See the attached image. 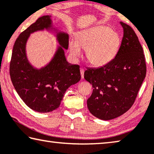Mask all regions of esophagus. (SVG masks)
Listing matches in <instances>:
<instances>
[{
  "instance_id": "34e87169",
  "label": "esophagus",
  "mask_w": 154,
  "mask_h": 154,
  "mask_svg": "<svg viewBox=\"0 0 154 154\" xmlns=\"http://www.w3.org/2000/svg\"><path fill=\"white\" fill-rule=\"evenodd\" d=\"M80 72H81V76H82V79H84V68H81V69H80Z\"/></svg>"
}]
</instances>
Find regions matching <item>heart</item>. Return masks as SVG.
Segmentation results:
<instances>
[{
    "label": "heart",
    "instance_id": "b5f03b06",
    "mask_svg": "<svg viewBox=\"0 0 154 154\" xmlns=\"http://www.w3.org/2000/svg\"><path fill=\"white\" fill-rule=\"evenodd\" d=\"M121 45V38L108 26H97L86 29L77 35V40L70 39L68 43L70 53L75 59L82 54L81 47L86 51L90 64L101 66L115 57Z\"/></svg>",
    "mask_w": 154,
    "mask_h": 154
}]
</instances>
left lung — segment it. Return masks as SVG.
Returning <instances> with one entry per match:
<instances>
[{"mask_svg":"<svg viewBox=\"0 0 154 154\" xmlns=\"http://www.w3.org/2000/svg\"><path fill=\"white\" fill-rule=\"evenodd\" d=\"M123 37L118 53L103 66L87 68L84 78L92 84L87 106L92 115L110 120L122 115L134 104L146 76L143 49L133 29L121 22Z\"/></svg>","mask_w":154,"mask_h":154,"instance_id":"1","label":"left lung"}]
</instances>
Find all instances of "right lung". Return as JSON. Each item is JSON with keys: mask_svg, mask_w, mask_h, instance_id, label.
<instances>
[{"mask_svg": "<svg viewBox=\"0 0 154 154\" xmlns=\"http://www.w3.org/2000/svg\"><path fill=\"white\" fill-rule=\"evenodd\" d=\"M51 16L39 18L22 32L14 43L9 66V75L19 96L29 108L38 112L57 109L66 90L81 79L79 66L68 63L63 48L68 47V35L57 34L60 46L49 64L40 69L29 64L26 55V43L31 33L49 29Z\"/></svg>", "mask_w": 154, "mask_h": 154, "instance_id": "right-lung-1", "label": "right lung"}]
</instances>
